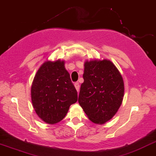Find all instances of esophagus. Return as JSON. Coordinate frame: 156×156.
Masks as SVG:
<instances>
[{
  "label": "esophagus",
  "instance_id": "esophagus-1",
  "mask_svg": "<svg viewBox=\"0 0 156 156\" xmlns=\"http://www.w3.org/2000/svg\"><path fill=\"white\" fill-rule=\"evenodd\" d=\"M75 89H76V90L77 91H79V90H80V84H79V83H78V82H76V83H75Z\"/></svg>",
  "mask_w": 156,
  "mask_h": 156
}]
</instances>
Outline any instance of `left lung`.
Here are the masks:
<instances>
[{
    "label": "left lung",
    "instance_id": "left-lung-1",
    "mask_svg": "<svg viewBox=\"0 0 156 156\" xmlns=\"http://www.w3.org/2000/svg\"><path fill=\"white\" fill-rule=\"evenodd\" d=\"M83 78L78 103L90 121L103 124L113 117L122 103V76L113 63L104 59L87 61Z\"/></svg>",
    "mask_w": 156,
    "mask_h": 156
}]
</instances>
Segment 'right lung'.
Listing matches in <instances>:
<instances>
[{"mask_svg":"<svg viewBox=\"0 0 156 156\" xmlns=\"http://www.w3.org/2000/svg\"><path fill=\"white\" fill-rule=\"evenodd\" d=\"M32 103L38 117L49 124L66 116L70 105L78 101L64 61H47L40 66L31 87Z\"/></svg>","mask_w":156,"mask_h":156,"instance_id":"right-lung-1","label":"right lung"}]
</instances>
